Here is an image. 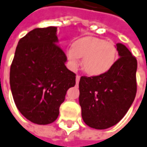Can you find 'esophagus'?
<instances>
[{
	"instance_id": "esophagus-1",
	"label": "esophagus",
	"mask_w": 147,
	"mask_h": 147,
	"mask_svg": "<svg viewBox=\"0 0 147 147\" xmlns=\"http://www.w3.org/2000/svg\"><path fill=\"white\" fill-rule=\"evenodd\" d=\"M80 77H81L80 76H78V75L76 76V83H78V82H80Z\"/></svg>"
}]
</instances>
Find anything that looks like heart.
<instances>
[{
    "mask_svg": "<svg viewBox=\"0 0 147 147\" xmlns=\"http://www.w3.org/2000/svg\"><path fill=\"white\" fill-rule=\"evenodd\" d=\"M65 56L69 67L77 70L83 59V69L90 76H99L108 72L118 57L117 47L111 41L100 38L85 37L75 41L67 49Z\"/></svg>",
    "mask_w": 147,
    "mask_h": 147,
    "instance_id": "heart-1",
    "label": "heart"
}]
</instances>
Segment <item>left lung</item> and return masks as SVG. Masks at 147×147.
<instances>
[{"mask_svg": "<svg viewBox=\"0 0 147 147\" xmlns=\"http://www.w3.org/2000/svg\"><path fill=\"white\" fill-rule=\"evenodd\" d=\"M119 58L106 73L82 76L79 103L82 117L91 128L104 129L119 123L136 94L137 60L122 44H117Z\"/></svg>", "mask_w": 147, "mask_h": 147, "instance_id": "8db88e82", "label": "left lung"}]
</instances>
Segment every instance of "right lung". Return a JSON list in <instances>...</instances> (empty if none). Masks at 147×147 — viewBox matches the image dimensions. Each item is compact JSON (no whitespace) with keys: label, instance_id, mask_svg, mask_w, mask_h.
Instances as JSON below:
<instances>
[{"label":"right lung","instance_id":"add662e5","mask_svg":"<svg viewBox=\"0 0 147 147\" xmlns=\"http://www.w3.org/2000/svg\"><path fill=\"white\" fill-rule=\"evenodd\" d=\"M56 27L35 28L22 38L10 70V86L20 113L37 125L53 123L76 74L65 66Z\"/></svg>","mask_w":147,"mask_h":147}]
</instances>
